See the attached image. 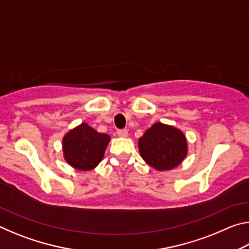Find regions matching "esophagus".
Instances as JSON below:
<instances>
[{
    "mask_svg": "<svg viewBox=\"0 0 249 249\" xmlns=\"http://www.w3.org/2000/svg\"><path fill=\"white\" fill-rule=\"evenodd\" d=\"M116 134L121 137H126L128 135V132H127V129H117Z\"/></svg>",
    "mask_w": 249,
    "mask_h": 249,
    "instance_id": "obj_1",
    "label": "esophagus"
}]
</instances>
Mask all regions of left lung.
I'll use <instances>...</instances> for the list:
<instances>
[{
    "instance_id": "1",
    "label": "left lung",
    "mask_w": 249,
    "mask_h": 249,
    "mask_svg": "<svg viewBox=\"0 0 249 249\" xmlns=\"http://www.w3.org/2000/svg\"><path fill=\"white\" fill-rule=\"evenodd\" d=\"M138 149L146 163L158 171H166L183 161L188 154V142L180 129L155 123L138 140Z\"/></svg>"
}]
</instances>
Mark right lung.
Returning a JSON list of instances; mask_svg holds the SVG:
<instances>
[{
    "label": "right lung",
    "instance_id": "obj_1",
    "mask_svg": "<svg viewBox=\"0 0 249 249\" xmlns=\"http://www.w3.org/2000/svg\"><path fill=\"white\" fill-rule=\"evenodd\" d=\"M111 137L98 133L87 123L69 130L62 140V150L67 162L74 169L89 171L103 159Z\"/></svg>",
    "mask_w": 249,
    "mask_h": 249
}]
</instances>
